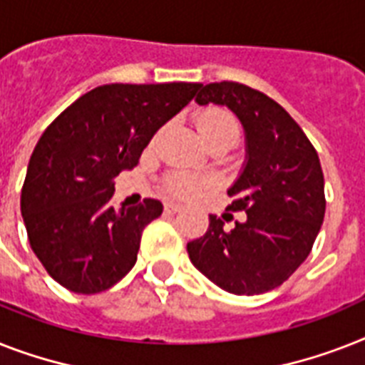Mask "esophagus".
Wrapping results in <instances>:
<instances>
[{"label":"esophagus","instance_id":"esophagus-1","mask_svg":"<svg viewBox=\"0 0 365 365\" xmlns=\"http://www.w3.org/2000/svg\"><path fill=\"white\" fill-rule=\"evenodd\" d=\"M165 212H167L168 215H174V213L182 212V206H180V204H174V202H167L165 204Z\"/></svg>","mask_w":365,"mask_h":365}]
</instances>
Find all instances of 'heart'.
<instances>
[{"label": "heart", "instance_id": "heart-1", "mask_svg": "<svg viewBox=\"0 0 365 365\" xmlns=\"http://www.w3.org/2000/svg\"><path fill=\"white\" fill-rule=\"evenodd\" d=\"M198 133L206 140L219 138V136H230V138H238V123L232 115L225 114V112H208L198 120ZM212 187V180L208 178L192 176V174L178 173L167 180V191L170 195L183 200H191V198L200 197L206 189Z\"/></svg>", "mask_w": 365, "mask_h": 365}]
</instances>
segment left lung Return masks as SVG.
<instances>
[{
    "label": "left lung",
    "mask_w": 365,
    "mask_h": 365,
    "mask_svg": "<svg viewBox=\"0 0 365 365\" xmlns=\"http://www.w3.org/2000/svg\"><path fill=\"white\" fill-rule=\"evenodd\" d=\"M195 103L227 106L244 127L245 159L229 187V210H245L247 217L227 230L210 215L206 234L187 244L189 259L219 289L262 294L294 274L321 230V161L289 112L250 86L200 84Z\"/></svg>",
    "instance_id": "obj_1"
}]
</instances>
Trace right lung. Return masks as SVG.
<instances>
[{
	"instance_id": "right-lung-1",
	"label": "right lung",
	"mask_w": 365,
	"mask_h": 365,
	"mask_svg": "<svg viewBox=\"0 0 365 365\" xmlns=\"http://www.w3.org/2000/svg\"><path fill=\"white\" fill-rule=\"evenodd\" d=\"M198 86H99L46 127L29 159L20 210L31 250L59 285L96 294L135 266L142 230L163 204L146 198L114 208V178L135 167Z\"/></svg>"
}]
</instances>
